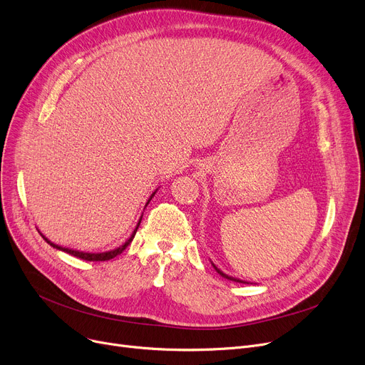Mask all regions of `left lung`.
Returning a JSON list of instances; mask_svg holds the SVG:
<instances>
[{
  "instance_id": "8db88e82",
  "label": "left lung",
  "mask_w": 365,
  "mask_h": 365,
  "mask_svg": "<svg viewBox=\"0 0 365 365\" xmlns=\"http://www.w3.org/2000/svg\"><path fill=\"white\" fill-rule=\"evenodd\" d=\"M212 264H213V267L216 269V272L219 274V275H222L223 278H226V279H231V281H235V282H242V284H252V282H248V281H244V279H240V278H235V277H231V275H227V274H225L223 271H220L219 267L212 262Z\"/></svg>"
}]
</instances>
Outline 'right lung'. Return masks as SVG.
I'll return each mask as SVG.
<instances>
[{"mask_svg":"<svg viewBox=\"0 0 365 365\" xmlns=\"http://www.w3.org/2000/svg\"><path fill=\"white\" fill-rule=\"evenodd\" d=\"M158 190V189H157ZM157 190L155 192H153L150 197H149V200L146 201V204H145V208H146V205L149 204V201L153 198V195L157 194ZM142 216H143V213H142ZM142 216H140V219H139V222H138V225H136V227H134V231L131 232V235L128 237V240L124 242V244H121L120 247H117V248H113V250H108V252H102V253H93V252H81V250H75V248H69V247H62V245H59V244H54V242H51L46 235H43L41 234V231H38L41 234V237L53 247V248H56V250H61V252H65V253H68V255H72V256H75V257H80V259H83V260H88V262H105V260H110V259H113L115 256H118V255H121L125 248H127V245L133 241V238H134V235H136V232H138V227H139V225H140V222H142Z\"/></svg>","mask_w":365,"mask_h":365,"instance_id":"right-lung-1","label":"right lung"}]
</instances>
